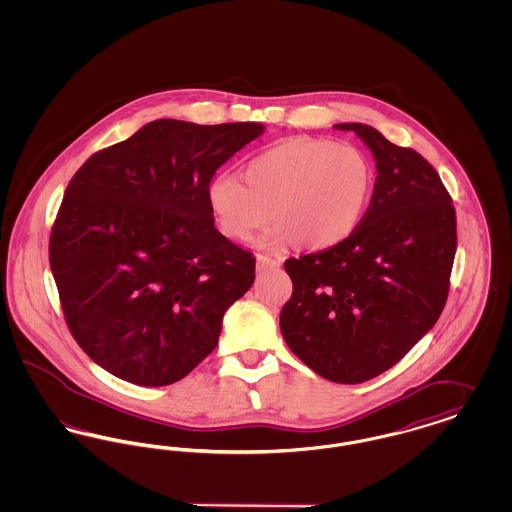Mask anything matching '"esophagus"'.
I'll list each match as a JSON object with an SVG mask.
<instances>
[{
  "instance_id": "34e87169",
  "label": "esophagus",
  "mask_w": 512,
  "mask_h": 512,
  "mask_svg": "<svg viewBox=\"0 0 512 512\" xmlns=\"http://www.w3.org/2000/svg\"><path fill=\"white\" fill-rule=\"evenodd\" d=\"M280 267V261L268 257V255H257V270H267V268H278Z\"/></svg>"
}]
</instances>
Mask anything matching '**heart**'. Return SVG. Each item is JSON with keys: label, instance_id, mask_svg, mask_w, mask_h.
<instances>
[{"label": "heart", "instance_id": "b5f03b06", "mask_svg": "<svg viewBox=\"0 0 512 512\" xmlns=\"http://www.w3.org/2000/svg\"><path fill=\"white\" fill-rule=\"evenodd\" d=\"M244 178L220 172L207 184L209 209L226 238L247 242L272 217L278 222L261 245L280 249L301 240L320 251L359 228L376 172L359 147L299 136L255 155Z\"/></svg>", "mask_w": 512, "mask_h": 512}]
</instances>
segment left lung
I'll list each match as a JSON object with an SVG mask.
<instances>
[{
    "label": "left lung",
    "instance_id": "8db88e82",
    "mask_svg": "<svg viewBox=\"0 0 512 512\" xmlns=\"http://www.w3.org/2000/svg\"><path fill=\"white\" fill-rule=\"evenodd\" d=\"M376 161L365 219L341 244L284 263L293 293L280 330L322 378L361 384L397 365L438 322L457 249L455 207L438 172L414 149L363 122Z\"/></svg>",
    "mask_w": 512,
    "mask_h": 512
}]
</instances>
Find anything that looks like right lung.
<instances>
[{
  "label": "right lung",
  "mask_w": 512,
  "mask_h": 512,
  "mask_svg": "<svg viewBox=\"0 0 512 512\" xmlns=\"http://www.w3.org/2000/svg\"><path fill=\"white\" fill-rule=\"evenodd\" d=\"M263 132L257 122L159 119L74 174L49 265L69 330L96 365L159 388L217 347L224 313L255 280V257L215 228L207 184Z\"/></svg>",
  "instance_id": "add662e5"
}]
</instances>
